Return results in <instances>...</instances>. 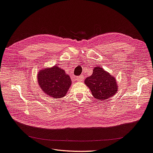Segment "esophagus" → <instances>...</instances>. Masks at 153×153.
Instances as JSON below:
<instances>
[{"label": "esophagus", "mask_w": 153, "mask_h": 153, "mask_svg": "<svg viewBox=\"0 0 153 153\" xmlns=\"http://www.w3.org/2000/svg\"><path fill=\"white\" fill-rule=\"evenodd\" d=\"M83 79H84V76H82V75L79 76H76V77L75 78V80H77V81H78V82L82 81V80H83Z\"/></svg>", "instance_id": "esophagus-1"}]
</instances>
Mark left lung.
<instances>
[{
  "label": "left lung",
  "mask_w": 153,
  "mask_h": 153,
  "mask_svg": "<svg viewBox=\"0 0 153 153\" xmlns=\"http://www.w3.org/2000/svg\"><path fill=\"white\" fill-rule=\"evenodd\" d=\"M84 82L92 95L100 100L114 96L118 88L115 78L100 66L94 68L91 76L86 78Z\"/></svg>",
  "instance_id": "1"
}]
</instances>
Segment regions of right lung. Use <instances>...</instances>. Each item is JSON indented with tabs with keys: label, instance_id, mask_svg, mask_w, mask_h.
<instances>
[{
	"label": "right lung",
	"instance_id": "1",
	"mask_svg": "<svg viewBox=\"0 0 153 153\" xmlns=\"http://www.w3.org/2000/svg\"><path fill=\"white\" fill-rule=\"evenodd\" d=\"M37 77L43 92L54 98L64 97L71 85L69 76L64 69L55 65L39 71Z\"/></svg>",
	"mask_w": 153,
	"mask_h": 153
}]
</instances>
